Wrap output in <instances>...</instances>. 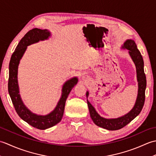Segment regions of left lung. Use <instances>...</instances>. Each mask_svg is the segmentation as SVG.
<instances>
[{
    "label": "left lung",
    "instance_id": "8db88e82",
    "mask_svg": "<svg viewBox=\"0 0 156 156\" xmlns=\"http://www.w3.org/2000/svg\"><path fill=\"white\" fill-rule=\"evenodd\" d=\"M124 48L127 49L129 51V55L134 62L137 69V76L138 81V95L135 105L133 109L124 116L117 119H107L101 117L97 111H95L94 108L92 107V105L87 100V104L90 112V117L94 123L98 127H102L108 130L115 131L118 130L129 123L132 120L137 117L140 113L142 108L144 105L145 98V88H146V77L144 72V64L143 57L141 54L140 51L138 50L137 45L133 40L128 39L124 44ZM87 97L88 96V92H87Z\"/></svg>",
    "mask_w": 156,
    "mask_h": 156
}]
</instances>
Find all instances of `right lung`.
Segmentation results:
<instances>
[{
	"instance_id": "obj_1",
	"label": "right lung",
	"mask_w": 156,
	"mask_h": 156,
	"mask_svg": "<svg viewBox=\"0 0 156 156\" xmlns=\"http://www.w3.org/2000/svg\"><path fill=\"white\" fill-rule=\"evenodd\" d=\"M50 33L48 30L35 28L29 31L19 41L15 51L11 55L9 63V76L8 82V90L12 102L16 113L23 121L27 122L32 127L44 130L58 124L62 120L64 115L66 101L72 88L77 83L78 79L73 78L64 84L62 88V97L57 107L51 113L45 116L37 115L29 111L23 105L20 97L17 82V70L19 61L24 54L27 46L34 44L39 40L48 39Z\"/></svg>"
}]
</instances>
